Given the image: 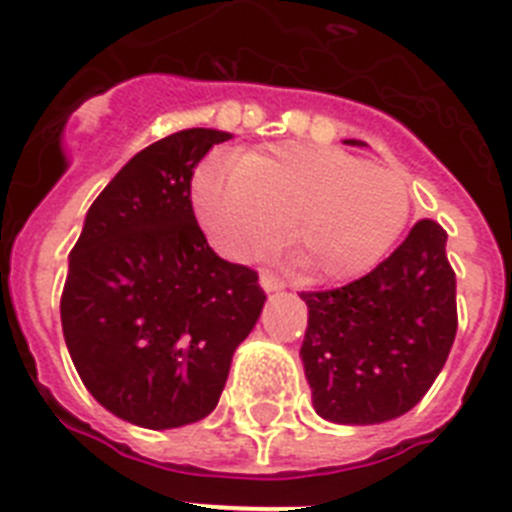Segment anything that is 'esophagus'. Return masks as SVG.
Segmentation results:
<instances>
[{
	"instance_id": "1",
	"label": "esophagus",
	"mask_w": 512,
	"mask_h": 512,
	"mask_svg": "<svg viewBox=\"0 0 512 512\" xmlns=\"http://www.w3.org/2000/svg\"><path fill=\"white\" fill-rule=\"evenodd\" d=\"M260 286H263L265 292H281V289H284V281L278 276H273V273H268V270H263V273H260Z\"/></svg>"
}]
</instances>
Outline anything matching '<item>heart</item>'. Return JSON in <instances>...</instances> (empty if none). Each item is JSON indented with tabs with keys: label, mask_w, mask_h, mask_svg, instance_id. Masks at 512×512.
<instances>
[{
	"label": "heart",
	"mask_w": 512,
	"mask_h": 512,
	"mask_svg": "<svg viewBox=\"0 0 512 512\" xmlns=\"http://www.w3.org/2000/svg\"><path fill=\"white\" fill-rule=\"evenodd\" d=\"M191 199L228 260L265 255L286 231L294 263L326 281L368 273L410 218V189L397 170L299 141L236 160L210 157L194 173Z\"/></svg>",
	"instance_id": "b5f03b06"
}]
</instances>
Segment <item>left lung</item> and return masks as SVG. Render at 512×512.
Listing matches in <instances>:
<instances>
[{
	"mask_svg": "<svg viewBox=\"0 0 512 512\" xmlns=\"http://www.w3.org/2000/svg\"><path fill=\"white\" fill-rule=\"evenodd\" d=\"M444 247L447 231L423 218L363 278L299 294L307 305L299 357L321 418L384 423L429 392L458 334L455 270Z\"/></svg>",
	"mask_w": 512,
	"mask_h": 512,
	"instance_id": "obj_1",
	"label": "left lung"
}]
</instances>
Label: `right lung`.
I'll list each match as a JSON object with an SVG mask.
<instances>
[{
    "instance_id": "1",
    "label": "right lung",
    "mask_w": 512,
    "mask_h": 512,
    "mask_svg": "<svg viewBox=\"0 0 512 512\" xmlns=\"http://www.w3.org/2000/svg\"><path fill=\"white\" fill-rule=\"evenodd\" d=\"M228 139L186 128L141 149L94 199L70 252L60 315L73 365L99 405L141 429L213 413L263 313L255 270L215 255L191 207L197 162Z\"/></svg>"
}]
</instances>
